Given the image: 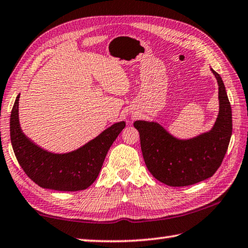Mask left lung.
<instances>
[{
	"instance_id": "1",
	"label": "left lung",
	"mask_w": 248,
	"mask_h": 248,
	"mask_svg": "<svg viewBox=\"0 0 248 248\" xmlns=\"http://www.w3.org/2000/svg\"><path fill=\"white\" fill-rule=\"evenodd\" d=\"M218 81L219 114L210 132L188 140L171 137L156 123L135 121L140 149L148 171L166 185L183 187L214 175L224 160L232 134V113L221 77Z\"/></svg>"
}]
</instances>
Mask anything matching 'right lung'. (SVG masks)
I'll use <instances>...</instances> for the list:
<instances>
[{"label":"right lung","mask_w":248,"mask_h":248,"mask_svg":"<svg viewBox=\"0 0 248 248\" xmlns=\"http://www.w3.org/2000/svg\"><path fill=\"white\" fill-rule=\"evenodd\" d=\"M18 94L11 114L13 149L24 173L38 186L59 191L87 189L98 177L109 147L125 127L115 124L85 146L69 154L57 155L34 145L19 127Z\"/></svg>","instance_id":"obj_1"}]
</instances>
